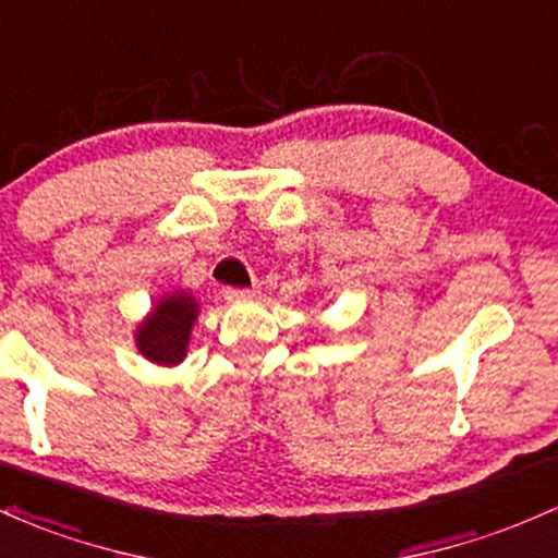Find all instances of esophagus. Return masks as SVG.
<instances>
[{
    "instance_id": "esophagus-1",
    "label": "esophagus",
    "mask_w": 558,
    "mask_h": 558,
    "mask_svg": "<svg viewBox=\"0 0 558 558\" xmlns=\"http://www.w3.org/2000/svg\"><path fill=\"white\" fill-rule=\"evenodd\" d=\"M225 299L228 302H246V299H254L256 291L254 289H225Z\"/></svg>"
}]
</instances>
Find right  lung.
I'll return each instance as SVG.
<instances>
[{"label": "right lung", "mask_w": 558, "mask_h": 558, "mask_svg": "<svg viewBox=\"0 0 558 558\" xmlns=\"http://www.w3.org/2000/svg\"><path fill=\"white\" fill-rule=\"evenodd\" d=\"M198 304L187 293H171L137 330L140 352L158 365H177L185 357L187 336Z\"/></svg>", "instance_id": "1"}]
</instances>
